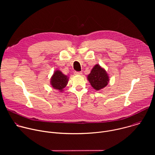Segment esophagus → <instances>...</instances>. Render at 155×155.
I'll return each mask as SVG.
<instances>
[{"instance_id": "1", "label": "esophagus", "mask_w": 155, "mask_h": 155, "mask_svg": "<svg viewBox=\"0 0 155 155\" xmlns=\"http://www.w3.org/2000/svg\"><path fill=\"white\" fill-rule=\"evenodd\" d=\"M74 74H75V75H82V72H81L75 71V72H74Z\"/></svg>"}]
</instances>
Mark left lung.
Listing matches in <instances>:
<instances>
[{"instance_id": "left-lung-1", "label": "left lung", "mask_w": 155, "mask_h": 155, "mask_svg": "<svg viewBox=\"0 0 155 155\" xmlns=\"http://www.w3.org/2000/svg\"><path fill=\"white\" fill-rule=\"evenodd\" d=\"M87 79L92 87L96 90H100L105 87L109 78L106 71L98 64H96L88 75Z\"/></svg>"}]
</instances>
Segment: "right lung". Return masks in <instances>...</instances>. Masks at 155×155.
I'll use <instances>...</instances> for the list:
<instances>
[{
	"label": "right lung",
	"mask_w": 155,
	"mask_h": 155,
	"mask_svg": "<svg viewBox=\"0 0 155 155\" xmlns=\"http://www.w3.org/2000/svg\"><path fill=\"white\" fill-rule=\"evenodd\" d=\"M68 77L64 75L61 71H56L51 78V84L53 88L59 91H62L68 84Z\"/></svg>",
	"instance_id": "obj_1"
}]
</instances>
